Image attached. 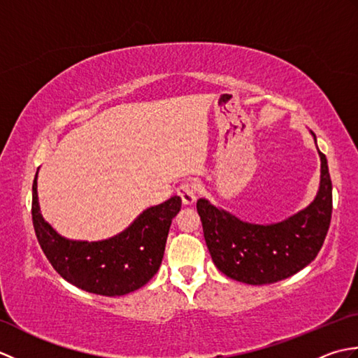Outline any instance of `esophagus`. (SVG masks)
<instances>
[{
	"instance_id": "esophagus-1",
	"label": "esophagus",
	"mask_w": 358,
	"mask_h": 358,
	"mask_svg": "<svg viewBox=\"0 0 358 358\" xmlns=\"http://www.w3.org/2000/svg\"><path fill=\"white\" fill-rule=\"evenodd\" d=\"M177 194L181 196V201H183V204H186V206H191V204H194L196 200V189L191 183L181 185L177 189Z\"/></svg>"
}]
</instances>
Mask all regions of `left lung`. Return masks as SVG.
Instances as JSON below:
<instances>
[{"instance_id": "obj_1", "label": "left lung", "mask_w": 358, "mask_h": 358, "mask_svg": "<svg viewBox=\"0 0 358 358\" xmlns=\"http://www.w3.org/2000/svg\"><path fill=\"white\" fill-rule=\"evenodd\" d=\"M310 134L317 146L315 134ZM318 157L322 166L315 199L281 222H243L206 199L196 201L204 240L218 271L241 283L271 285L294 275L314 260L323 246L332 214L328 159L320 150Z\"/></svg>"}]
</instances>
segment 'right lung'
Returning a JSON list of instances; mask_svg holds the SVG:
<instances>
[{
  "label": "right lung",
  "instance_id": "1",
  "mask_svg": "<svg viewBox=\"0 0 358 358\" xmlns=\"http://www.w3.org/2000/svg\"><path fill=\"white\" fill-rule=\"evenodd\" d=\"M38 171L32 186V220L38 243L59 275L83 291L120 296L143 287L162 264L172 218L181 199L171 196L144 209L124 231L110 238L71 240L58 234L41 215Z\"/></svg>",
  "mask_w": 358,
  "mask_h": 358
}]
</instances>
